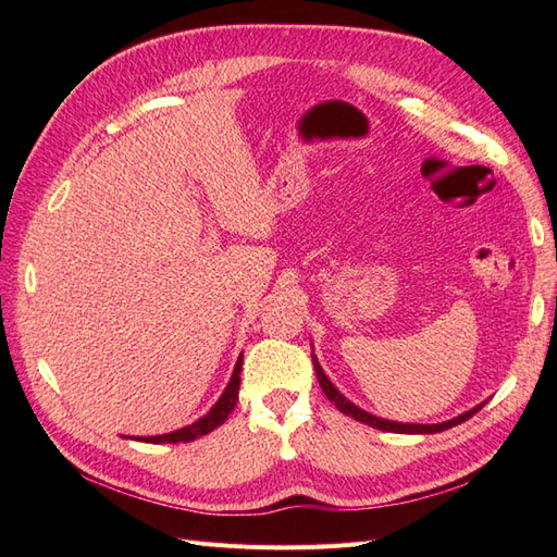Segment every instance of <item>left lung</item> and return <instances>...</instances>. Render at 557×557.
<instances>
[{"instance_id":"left-lung-1","label":"left lung","mask_w":557,"mask_h":557,"mask_svg":"<svg viewBox=\"0 0 557 557\" xmlns=\"http://www.w3.org/2000/svg\"><path fill=\"white\" fill-rule=\"evenodd\" d=\"M313 358V369H315V376H318V383H320V387H323V393L327 395V399L330 401H334V407L339 409L342 413H346V416H350V418H356L358 423H364V425H372V428H376V430H383V432H397V434H434V432H444V430H448V428H453V425H460V423H465L467 418H471L474 416L483 404H479V407H474L471 411H465L462 416H458V418H453V420H446V423H436V425H416V423H395V420H385V418H376V416H372V413H367V411H362L360 407H356V404L352 401H348L339 391H336V387L332 385V381L325 376V372H323V367L318 364V360H315V356H311Z\"/></svg>"}]
</instances>
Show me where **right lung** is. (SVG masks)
<instances>
[{
	"instance_id": "1",
	"label": "right lung",
	"mask_w": 557,
	"mask_h": 557,
	"mask_svg": "<svg viewBox=\"0 0 557 557\" xmlns=\"http://www.w3.org/2000/svg\"><path fill=\"white\" fill-rule=\"evenodd\" d=\"M242 362H244V356H239L237 364H234V372H232V379L225 387V393L221 395V399H218L213 404V409L201 416L199 420H195L193 425L188 428H181L176 432H170V434H160V436H139V442H146V444H185V442H195L199 440V436H205L209 432H213L215 428H221L227 416L234 411V407H237V399H239V383H242Z\"/></svg>"
}]
</instances>
